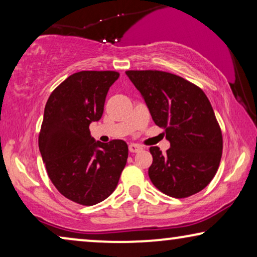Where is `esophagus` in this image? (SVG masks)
I'll list each match as a JSON object with an SVG mask.
<instances>
[{
    "label": "esophagus",
    "instance_id": "obj_1",
    "mask_svg": "<svg viewBox=\"0 0 257 257\" xmlns=\"http://www.w3.org/2000/svg\"><path fill=\"white\" fill-rule=\"evenodd\" d=\"M128 150L131 153H136V152H139V151L142 150V146L137 145V144H130Z\"/></svg>",
    "mask_w": 257,
    "mask_h": 257
}]
</instances>
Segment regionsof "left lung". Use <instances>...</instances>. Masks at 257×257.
Returning <instances> with one entry per match:
<instances>
[{"mask_svg": "<svg viewBox=\"0 0 257 257\" xmlns=\"http://www.w3.org/2000/svg\"><path fill=\"white\" fill-rule=\"evenodd\" d=\"M153 121L165 130L171 147H150L152 184L172 198L202 191L212 181L222 156V133L205 92L185 78L158 70H128Z\"/></svg>", "mask_w": 257, "mask_h": 257, "instance_id": "8db88e82", "label": "left lung"}]
</instances>
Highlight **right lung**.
I'll return each instance as SVG.
<instances>
[{
    "instance_id": "1",
    "label": "right lung",
    "mask_w": 257,
    "mask_h": 257,
    "mask_svg": "<svg viewBox=\"0 0 257 257\" xmlns=\"http://www.w3.org/2000/svg\"><path fill=\"white\" fill-rule=\"evenodd\" d=\"M117 71H80L52 91L45 104L38 147L48 175L66 199L92 206L117 187L128 157L124 140L96 142L89 126L103 115Z\"/></svg>"
}]
</instances>
